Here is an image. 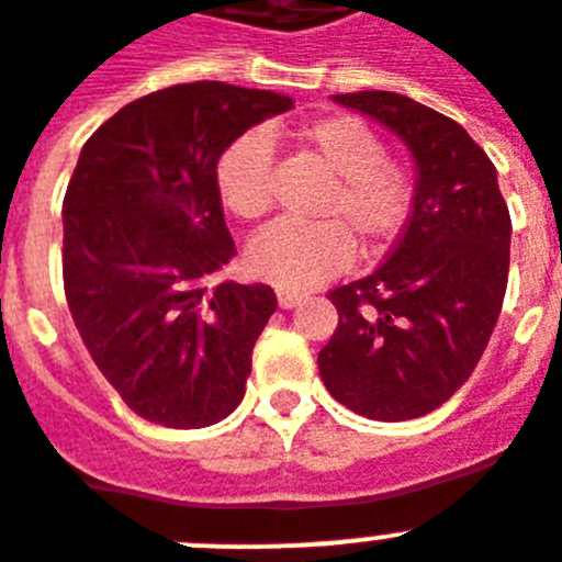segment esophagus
<instances>
[{
  "instance_id": "esophagus-1",
  "label": "esophagus",
  "mask_w": 562,
  "mask_h": 562,
  "mask_svg": "<svg viewBox=\"0 0 562 562\" xmlns=\"http://www.w3.org/2000/svg\"><path fill=\"white\" fill-rule=\"evenodd\" d=\"M276 295H278V306H281V310H292V306L304 301V295L295 290H278Z\"/></svg>"
}]
</instances>
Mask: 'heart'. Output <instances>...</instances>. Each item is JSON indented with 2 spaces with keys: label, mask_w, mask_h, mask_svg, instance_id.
<instances>
[{
  "label": "heart",
  "mask_w": 562,
  "mask_h": 562,
  "mask_svg": "<svg viewBox=\"0 0 562 562\" xmlns=\"http://www.w3.org/2000/svg\"><path fill=\"white\" fill-rule=\"evenodd\" d=\"M290 138L333 176L321 201V224L278 222L247 247L249 272L281 290H310L349 267L358 238L363 249H383L401 235L415 204V176L386 156V144L363 119L329 113L290 133ZM252 131L233 138L215 165V187L224 207L241 222H258L272 207V144Z\"/></svg>",
  "instance_id": "obj_1"
}]
</instances>
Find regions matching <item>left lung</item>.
<instances>
[{
    "label": "left lung",
    "mask_w": 562,
    "mask_h": 562,
    "mask_svg": "<svg viewBox=\"0 0 562 562\" xmlns=\"http://www.w3.org/2000/svg\"><path fill=\"white\" fill-rule=\"evenodd\" d=\"M404 138L418 165L404 233L372 276L335 286L321 381L372 420H412L469 381L509 281V207L495 165L458 122L390 90L333 95Z\"/></svg>",
    "instance_id": "left-lung-1"
}]
</instances>
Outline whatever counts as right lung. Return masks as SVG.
Returning <instances> with one entry per match:
<instances>
[{
	"mask_svg": "<svg viewBox=\"0 0 562 562\" xmlns=\"http://www.w3.org/2000/svg\"><path fill=\"white\" fill-rule=\"evenodd\" d=\"M290 108L272 90L172 85L124 104L81 147L61 207L67 306L99 372L150 424L201 429L241 404L278 301L267 284L213 286L235 256L215 165Z\"/></svg>",
	"mask_w": 562,
	"mask_h": 562,
	"instance_id": "obj_1",
	"label": "right lung"
}]
</instances>
